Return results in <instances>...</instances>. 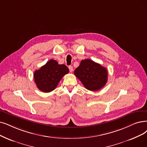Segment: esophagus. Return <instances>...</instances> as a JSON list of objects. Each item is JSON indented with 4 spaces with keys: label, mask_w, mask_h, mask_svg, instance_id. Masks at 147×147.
<instances>
[{
    "label": "esophagus",
    "mask_w": 147,
    "mask_h": 147,
    "mask_svg": "<svg viewBox=\"0 0 147 147\" xmlns=\"http://www.w3.org/2000/svg\"><path fill=\"white\" fill-rule=\"evenodd\" d=\"M69 71L70 72H72L73 71V67L72 66H69Z\"/></svg>",
    "instance_id": "34e87169"
}]
</instances>
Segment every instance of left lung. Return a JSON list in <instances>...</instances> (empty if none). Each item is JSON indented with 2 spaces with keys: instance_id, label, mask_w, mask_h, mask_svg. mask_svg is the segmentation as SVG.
Instances as JSON below:
<instances>
[{
  "instance_id": "1",
  "label": "left lung",
  "mask_w": 147,
  "mask_h": 147,
  "mask_svg": "<svg viewBox=\"0 0 147 147\" xmlns=\"http://www.w3.org/2000/svg\"><path fill=\"white\" fill-rule=\"evenodd\" d=\"M74 74L86 89L90 91L99 90L107 82V69L89 59L82 60L80 65L75 70Z\"/></svg>"
}]
</instances>
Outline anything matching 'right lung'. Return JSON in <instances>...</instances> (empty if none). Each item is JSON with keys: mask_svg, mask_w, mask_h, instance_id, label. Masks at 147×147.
<instances>
[{"mask_svg": "<svg viewBox=\"0 0 147 147\" xmlns=\"http://www.w3.org/2000/svg\"><path fill=\"white\" fill-rule=\"evenodd\" d=\"M69 71L66 65L58 64L57 61L50 60L35 71L34 79L39 90L48 93L55 89L63 76L68 74Z\"/></svg>", "mask_w": 147, "mask_h": 147, "instance_id": "1", "label": "right lung"}]
</instances>
